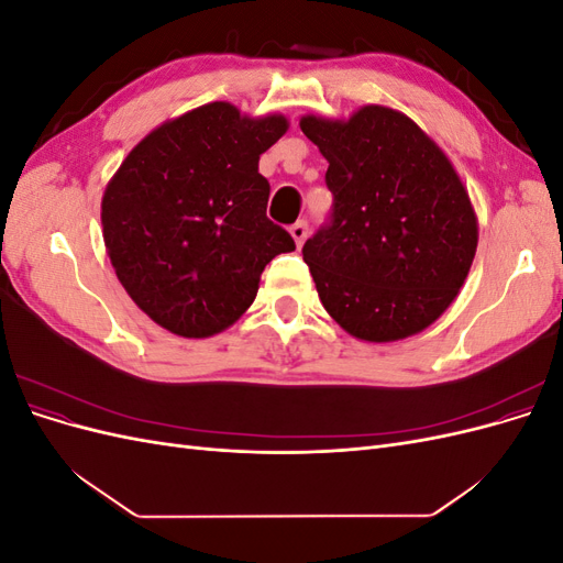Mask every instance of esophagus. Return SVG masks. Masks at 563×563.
<instances>
[{
	"label": "esophagus",
	"instance_id": "obj_1",
	"mask_svg": "<svg viewBox=\"0 0 563 563\" xmlns=\"http://www.w3.org/2000/svg\"><path fill=\"white\" fill-rule=\"evenodd\" d=\"M291 236H294V242H296V246H302L305 244V240H308V223H305V220H298L296 225H291Z\"/></svg>",
	"mask_w": 563,
	"mask_h": 563
}]
</instances>
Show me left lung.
<instances>
[{
	"label": "left lung",
	"mask_w": 563,
	"mask_h": 563,
	"mask_svg": "<svg viewBox=\"0 0 563 563\" xmlns=\"http://www.w3.org/2000/svg\"><path fill=\"white\" fill-rule=\"evenodd\" d=\"M300 129L329 162L333 192L331 225L302 246L321 305L364 343L424 331L460 294L479 242L446 152L385 106L305 114Z\"/></svg>",
	"instance_id": "obj_1"
}]
</instances>
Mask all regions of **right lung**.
Returning <instances> with one entry per match:
<instances>
[{"mask_svg": "<svg viewBox=\"0 0 563 563\" xmlns=\"http://www.w3.org/2000/svg\"><path fill=\"white\" fill-rule=\"evenodd\" d=\"M288 131L284 114L251 117L232 103L166 119L110 178L100 223L131 300L162 329L211 338L255 300L265 265L296 244L265 216V150Z\"/></svg>", "mask_w": 563, "mask_h": 563, "instance_id": "1", "label": "right lung"}]
</instances>
